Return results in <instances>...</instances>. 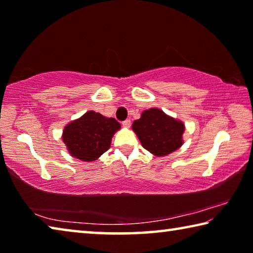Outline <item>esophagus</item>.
Listing matches in <instances>:
<instances>
[{"instance_id":"esophagus-1","label":"esophagus","mask_w":253,"mask_h":253,"mask_svg":"<svg viewBox=\"0 0 253 253\" xmlns=\"http://www.w3.org/2000/svg\"><path fill=\"white\" fill-rule=\"evenodd\" d=\"M123 126L125 128H129L130 127V121L129 119H126V121L123 122Z\"/></svg>"}]
</instances>
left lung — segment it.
<instances>
[{
	"instance_id": "left-lung-1",
	"label": "left lung",
	"mask_w": 253,
	"mask_h": 253,
	"mask_svg": "<svg viewBox=\"0 0 253 253\" xmlns=\"http://www.w3.org/2000/svg\"><path fill=\"white\" fill-rule=\"evenodd\" d=\"M131 128L142 146L157 157L177 151L184 143V123L160 108L144 110L140 118L132 123Z\"/></svg>"
}]
</instances>
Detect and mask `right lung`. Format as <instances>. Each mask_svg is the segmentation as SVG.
I'll use <instances>...</instances> for the list:
<instances>
[{"label": "right lung", "instance_id": "1", "mask_svg": "<svg viewBox=\"0 0 253 253\" xmlns=\"http://www.w3.org/2000/svg\"><path fill=\"white\" fill-rule=\"evenodd\" d=\"M116 119L89 110L67 124L62 140L70 155L83 162H93L110 148L111 138L121 129Z\"/></svg>", "mask_w": 253, "mask_h": 253}]
</instances>
